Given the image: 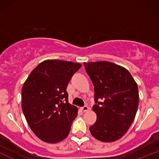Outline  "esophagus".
<instances>
[{
	"label": "esophagus",
	"mask_w": 159,
	"mask_h": 159,
	"mask_svg": "<svg viewBox=\"0 0 159 159\" xmlns=\"http://www.w3.org/2000/svg\"><path fill=\"white\" fill-rule=\"evenodd\" d=\"M81 109V111H87L89 110V107H88V106H87V105H84V106L82 107Z\"/></svg>",
	"instance_id": "esophagus-1"
}]
</instances>
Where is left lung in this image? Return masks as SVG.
<instances>
[{"mask_svg":"<svg viewBox=\"0 0 159 159\" xmlns=\"http://www.w3.org/2000/svg\"><path fill=\"white\" fill-rule=\"evenodd\" d=\"M94 86L96 122L91 134L102 142L119 140L132 125L139 104L138 85L124 67L108 61L84 63Z\"/></svg>","mask_w":159,"mask_h":159,"instance_id":"left-lung-1","label":"left lung"}]
</instances>
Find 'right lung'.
Wrapping results in <instances>:
<instances>
[{"label":"right lung","mask_w":159,"mask_h":159,"mask_svg":"<svg viewBox=\"0 0 159 159\" xmlns=\"http://www.w3.org/2000/svg\"><path fill=\"white\" fill-rule=\"evenodd\" d=\"M81 67L73 62L47 60L24 84L21 107L29 126L43 141L55 143L68 136L78 108L68 102L66 87Z\"/></svg>","instance_id":"1"}]
</instances>
